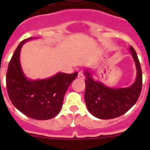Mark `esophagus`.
I'll use <instances>...</instances> for the list:
<instances>
[{"label":"esophagus","instance_id":"34e87169","mask_svg":"<svg viewBox=\"0 0 150 150\" xmlns=\"http://www.w3.org/2000/svg\"><path fill=\"white\" fill-rule=\"evenodd\" d=\"M77 77L79 78V79H84V75H83V73L82 72V71H79V72H78Z\"/></svg>","mask_w":150,"mask_h":150}]
</instances>
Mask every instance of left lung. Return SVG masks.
<instances>
[{"label": "left lung", "mask_w": 150, "mask_h": 150, "mask_svg": "<svg viewBox=\"0 0 150 150\" xmlns=\"http://www.w3.org/2000/svg\"><path fill=\"white\" fill-rule=\"evenodd\" d=\"M129 51L137 69L134 83L126 88H111L95 80L89 70L85 69V101L88 110L95 117L110 120L129 110L137 101L142 89V71L137 53L132 46Z\"/></svg>", "instance_id": "left-lung-1"}]
</instances>
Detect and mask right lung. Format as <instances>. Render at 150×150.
<instances>
[{
  "label": "right lung",
  "instance_id": "right-lung-1",
  "mask_svg": "<svg viewBox=\"0 0 150 150\" xmlns=\"http://www.w3.org/2000/svg\"><path fill=\"white\" fill-rule=\"evenodd\" d=\"M35 38H27L17 46L8 65L6 89L12 104L21 112L34 120H47L60 112L64 95L77 72H59L46 79H28L21 66L20 52L24 43Z\"/></svg>",
  "mask_w": 150,
  "mask_h": 150
}]
</instances>
